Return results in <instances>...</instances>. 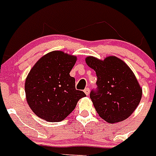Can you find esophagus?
Here are the masks:
<instances>
[{"label":"esophagus","instance_id":"34e87169","mask_svg":"<svg viewBox=\"0 0 156 156\" xmlns=\"http://www.w3.org/2000/svg\"><path fill=\"white\" fill-rule=\"evenodd\" d=\"M84 92H85V94H87V95H88V94H90V89H89V88H86V89L84 90Z\"/></svg>","mask_w":156,"mask_h":156}]
</instances>
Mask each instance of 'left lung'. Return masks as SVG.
Returning <instances> with one entry per match:
<instances>
[{
	"label": "left lung",
	"instance_id": "1",
	"mask_svg": "<svg viewBox=\"0 0 156 156\" xmlns=\"http://www.w3.org/2000/svg\"><path fill=\"white\" fill-rule=\"evenodd\" d=\"M88 66L96 72V91L90 97L97 113L109 123L121 122L131 116L142 98V88L131 68L115 56L100 60L86 58Z\"/></svg>",
	"mask_w": 156,
	"mask_h": 156
}]
</instances>
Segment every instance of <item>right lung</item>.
<instances>
[{
    "instance_id": "add662e5",
    "label": "right lung",
    "mask_w": 156,
    "mask_h": 156,
    "mask_svg": "<svg viewBox=\"0 0 156 156\" xmlns=\"http://www.w3.org/2000/svg\"><path fill=\"white\" fill-rule=\"evenodd\" d=\"M77 57L62 51L49 52L30 69L25 83L26 100L34 113L46 120L62 121L85 96L75 89V78L69 75Z\"/></svg>"
}]
</instances>
